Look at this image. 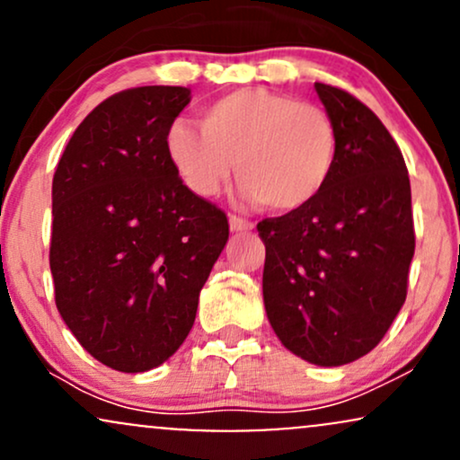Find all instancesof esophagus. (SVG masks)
I'll use <instances>...</instances> for the list:
<instances>
[{
	"label": "esophagus",
	"mask_w": 460,
	"mask_h": 460,
	"mask_svg": "<svg viewBox=\"0 0 460 460\" xmlns=\"http://www.w3.org/2000/svg\"><path fill=\"white\" fill-rule=\"evenodd\" d=\"M229 226L231 231H252V225L251 220L246 218H240V216H229Z\"/></svg>",
	"instance_id": "1"
}]
</instances>
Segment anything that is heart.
Instances as JSON below:
<instances>
[{
  "label": "heart",
  "instance_id": "b5f03b06",
  "mask_svg": "<svg viewBox=\"0 0 460 460\" xmlns=\"http://www.w3.org/2000/svg\"><path fill=\"white\" fill-rule=\"evenodd\" d=\"M164 145L197 197H216L235 168L240 197L274 214L309 208L329 186L340 153L324 110L266 88L223 94L200 112V129L177 120Z\"/></svg>",
  "mask_w": 460,
  "mask_h": 460
}]
</instances>
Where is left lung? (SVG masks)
Instances as JSON below:
<instances>
[{
    "mask_svg": "<svg viewBox=\"0 0 460 460\" xmlns=\"http://www.w3.org/2000/svg\"><path fill=\"white\" fill-rule=\"evenodd\" d=\"M340 138L329 186L309 208L257 225L266 244L263 305L289 352L322 367L378 346L402 309L415 252L411 183L378 116L315 84Z\"/></svg>",
    "mask_w": 460,
    "mask_h": 460,
    "instance_id": "8db88e82",
    "label": "left lung"
}]
</instances>
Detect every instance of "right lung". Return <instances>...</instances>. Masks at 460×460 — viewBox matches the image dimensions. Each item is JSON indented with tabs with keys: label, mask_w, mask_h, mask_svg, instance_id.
I'll return each mask as SVG.
<instances>
[{
	"label": "right lung",
	"mask_w": 460,
	"mask_h": 460,
	"mask_svg": "<svg viewBox=\"0 0 460 460\" xmlns=\"http://www.w3.org/2000/svg\"><path fill=\"white\" fill-rule=\"evenodd\" d=\"M190 99L183 86L112 94L56 168V307L84 350L119 372L175 355L229 240L225 212L183 186L166 155V131Z\"/></svg>",
	"instance_id": "right-lung-1"
}]
</instances>
